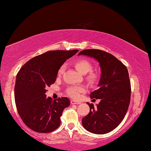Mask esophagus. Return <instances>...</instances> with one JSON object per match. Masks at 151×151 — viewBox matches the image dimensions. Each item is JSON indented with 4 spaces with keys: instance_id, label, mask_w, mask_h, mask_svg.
<instances>
[{
    "instance_id": "34e87169",
    "label": "esophagus",
    "mask_w": 151,
    "mask_h": 151,
    "mask_svg": "<svg viewBox=\"0 0 151 151\" xmlns=\"http://www.w3.org/2000/svg\"><path fill=\"white\" fill-rule=\"evenodd\" d=\"M70 103L72 104H81L80 102H78V101H74V100H71Z\"/></svg>"
}]
</instances>
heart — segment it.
Listing matches in <instances>:
<instances>
[{"mask_svg":"<svg viewBox=\"0 0 151 151\" xmlns=\"http://www.w3.org/2000/svg\"><path fill=\"white\" fill-rule=\"evenodd\" d=\"M74 65H75L76 69L83 75H86V74L88 73L86 76V78L90 83H95L98 80V76H97L96 73L92 71L93 66L89 60L85 59V58H81V59L76 60ZM65 65L60 66L57 73L58 76H60L65 73ZM85 92L86 88L83 85H71L66 88V94L71 98L75 99L79 98L81 94L85 93Z\"/></svg>","mask_w":151,"mask_h":151,"instance_id":"b5f03b06","label":"heart"}]
</instances>
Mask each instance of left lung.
Wrapping results in <instances>:
<instances>
[{"mask_svg": "<svg viewBox=\"0 0 151 151\" xmlns=\"http://www.w3.org/2000/svg\"><path fill=\"white\" fill-rule=\"evenodd\" d=\"M78 55L94 58L101 68L99 88L90 94L91 99L101 102L95 109L87 103L90 112L82 119V124L92 133H108L119 126L129 109L131 94L129 72L123 63L105 51L86 49Z\"/></svg>", "mask_w": 151, "mask_h": 151, "instance_id": "obj_1", "label": "left lung"}]
</instances>
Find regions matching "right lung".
<instances>
[{
  "label": "right lung",
  "instance_id": "add662e5",
  "mask_svg": "<svg viewBox=\"0 0 151 151\" xmlns=\"http://www.w3.org/2000/svg\"><path fill=\"white\" fill-rule=\"evenodd\" d=\"M78 50H50L31 58L17 73L14 99L24 123L32 131L47 133L60 124V116L70 105L67 97L52 100L46 88L55 83L58 68Z\"/></svg>",
  "mask_w": 151,
  "mask_h": 151
}]
</instances>
